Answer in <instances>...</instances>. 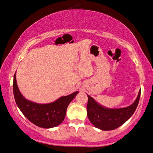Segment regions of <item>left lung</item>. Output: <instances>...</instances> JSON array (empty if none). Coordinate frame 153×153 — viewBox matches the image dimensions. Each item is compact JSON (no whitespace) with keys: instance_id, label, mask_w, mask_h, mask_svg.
Wrapping results in <instances>:
<instances>
[{"instance_id":"8db88e82","label":"left lung","mask_w":153,"mask_h":153,"mask_svg":"<svg viewBox=\"0 0 153 153\" xmlns=\"http://www.w3.org/2000/svg\"><path fill=\"white\" fill-rule=\"evenodd\" d=\"M141 94V89L134 103L121 108H108L97 103L89 95L87 102V117L94 126L104 131L113 130L125 123L136 111Z\"/></svg>"}]
</instances>
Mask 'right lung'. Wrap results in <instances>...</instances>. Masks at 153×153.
Instances as JSON below:
<instances>
[{"label": "right lung", "instance_id": "obj_1", "mask_svg": "<svg viewBox=\"0 0 153 153\" xmlns=\"http://www.w3.org/2000/svg\"><path fill=\"white\" fill-rule=\"evenodd\" d=\"M13 90L17 106L24 116L35 126L47 129L56 127L63 122L67 107L79 93L75 91L68 96H62L51 103H36L26 100L20 93L16 74L13 77Z\"/></svg>", "mask_w": 153, "mask_h": 153}]
</instances>
